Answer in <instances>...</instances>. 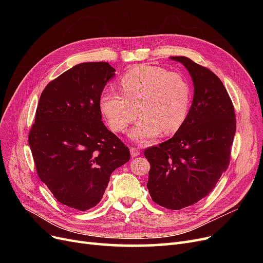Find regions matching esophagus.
Wrapping results in <instances>:
<instances>
[{
  "label": "esophagus",
  "instance_id": "34e87169",
  "mask_svg": "<svg viewBox=\"0 0 263 263\" xmlns=\"http://www.w3.org/2000/svg\"><path fill=\"white\" fill-rule=\"evenodd\" d=\"M130 155H132V157L139 156L140 155V149L135 148V147H130Z\"/></svg>",
  "mask_w": 263,
  "mask_h": 263
}]
</instances>
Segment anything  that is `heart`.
I'll return each instance as SVG.
<instances>
[{
  "mask_svg": "<svg viewBox=\"0 0 263 263\" xmlns=\"http://www.w3.org/2000/svg\"><path fill=\"white\" fill-rule=\"evenodd\" d=\"M119 87L121 92L105 91L100 97L101 112L114 132H125L138 112L141 118L129 132L137 142H148L161 132H176L184 123L191 90L181 74L162 67L138 65L121 77Z\"/></svg>",
  "mask_w": 263,
  "mask_h": 263,
  "instance_id": "b5f03b06",
  "label": "heart"
}]
</instances>
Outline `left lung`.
I'll list each match as a JSON object with an SVG mask.
<instances>
[{"instance_id": "1", "label": "left lung", "mask_w": 263, "mask_h": 263, "mask_svg": "<svg viewBox=\"0 0 263 263\" xmlns=\"http://www.w3.org/2000/svg\"><path fill=\"white\" fill-rule=\"evenodd\" d=\"M194 95L184 123L174 136L145 150L150 163L147 187L153 201L182 210L209 195L229 164L236 133L234 105L219 78L186 57Z\"/></svg>"}]
</instances>
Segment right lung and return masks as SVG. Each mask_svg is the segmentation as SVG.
<instances>
[{"label": "right lung", "mask_w": 263, "mask_h": 263, "mask_svg": "<svg viewBox=\"0 0 263 263\" xmlns=\"http://www.w3.org/2000/svg\"><path fill=\"white\" fill-rule=\"evenodd\" d=\"M115 69L83 62L45 87L28 142L38 177L57 201L78 211L94 208L110 174L129 161L128 147L102 122L100 97Z\"/></svg>", "instance_id": "add662e5"}]
</instances>
